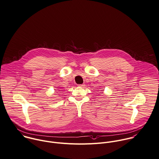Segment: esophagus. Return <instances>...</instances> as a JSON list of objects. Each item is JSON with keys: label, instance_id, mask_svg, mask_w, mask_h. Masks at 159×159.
<instances>
[{"label": "esophagus", "instance_id": "34e87169", "mask_svg": "<svg viewBox=\"0 0 159 159\" xmlns=\"http://www.w3.org/2000/svg\"><path fill=\"white\" fill-rule=\"evenodd\" d=\"M79 87H81V88H84L85 86V84H79L78 85Z\"/></svg>", "mask_w": 159, "mask_h": 159}]
</instances>
